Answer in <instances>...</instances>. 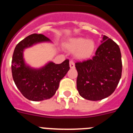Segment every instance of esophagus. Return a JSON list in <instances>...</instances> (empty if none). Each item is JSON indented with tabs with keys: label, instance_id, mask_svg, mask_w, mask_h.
Masks as SVG:
<instances>
[{
	"label": "esophagus",
	"instance_id": "1",
	"mask_svg": "<svg viewBox=\"0 0 133 133\" xmlns=\"http://www.w3.org/2000/svg\"><path fill=\"white\" fill-rule=\"evenodd\" d=\"M70 67L71 69H74L75 67V63H74L73 61H70Z\"/></svg>",
	"mask_w": 133,
	"mask_h": 133
}]
</instances>
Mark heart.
Masks as SVG:
<instances>
[{
    "mask_svg": "<svg viewBox=\"0 0 133 133\" xmlns=\"http://www.w3.org/2000/svg\"><path fill=\"white\" fill-rule=\"evenodd\" d=\"M66 47L69 50L75 51V56L79 59H86L92 56L95 49V44L91 40L84 38H73L69 41Z\"/></svg>",
    "mask_w": 133,
    "mask_h": 133,
    "instance_id": "b5f03b06",
    "label": "heart"
}]
</instances>
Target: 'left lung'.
Wrapping results in <instances>:
<instances>
[{
  "label": "left lung",
  "mask_w": 133,
  "mask_h": 133,
  "mask_svg": "<svg viewBox=\"0 0 133 133\" xmlns=\"http://www.w3.org/2000/svg\"><path fill=\"white\" fill-rule=\"evenodd\" d=\"M121 53L117 43L104 35L91 59L77 62V87L83 98L99 101L115 90L122 75Z\"/></svg>",
  "instance_id": "1"
}]
</instances>
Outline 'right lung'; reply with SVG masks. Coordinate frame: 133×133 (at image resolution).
I'll return each mask as SVG.
<instances>
[{
	"mask_svg": "<svg viewBox=\"0 0 133 133\" xmlns=\"http://www.w3.org/2000/svg\"><path fill=\"white\" fill-rule=\"evenodd\" d=\"M50 39L41 34H32L17 44L12 59V75L20 92L27 99L40 101L50 98L56 93L61 80L70 69L69 60L61 64L50 62L44 67L34 69L26 66L23 59V50L34 44Z\"/></svg>",
	"mask_w": 133,
	"mask_h": 133,
	"instance_id": "1",
	"label": "right lung"
}]
</instances>
